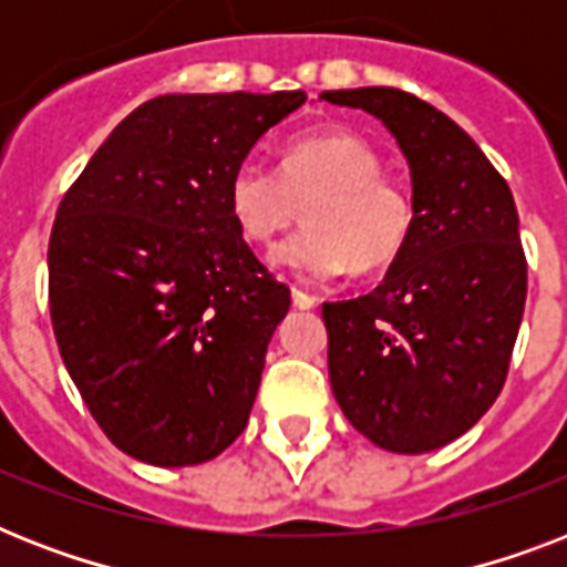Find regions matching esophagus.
I'll use <instances>...</instances> for the list:
<instances>
[{
  "label": "esophagus",
  "instance_id": "esophagus-1",
  "mask_svg": "<svg viewBox=\"0 0 567 567\" xmlns=\"http://www.w3.org/2000/svg\"><path fill=\"white\" fill-rule=\"evenodd\" d=\"M291 293H293V306H300V309H315V306L320 302L315 293H309L306 288H300V285H293Z\"/></svg>",
  "mask_w": 567,
  "mask_h": 567
}]
</instances>
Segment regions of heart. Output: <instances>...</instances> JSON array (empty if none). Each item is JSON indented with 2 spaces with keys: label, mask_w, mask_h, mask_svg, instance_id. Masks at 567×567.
Wrapping results in <instances>:
<instances>
[{
  "label": "heart",
  "mask_w": 567,
  "mask_h": 567,
  "mask_svg": "<svg viewBox=\"0 0 567 567\" xmlns=\"http://www.w3.org/2000/svg\"><path fill=\"white\" fill-rule=\"evenodd\" d=\"M306 214V226L274 249V265L332 279L347 265L373 274L394 261L414 229V199L382 173V158L353 132H320L285 146L279 171L244 162L229 179L231 220L252 247H270Z\"/></svg>",
  "instance_id": "1"
}]
</instances>
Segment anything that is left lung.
I'll use <instances>...</instances> for the list:
<instances>
[{
	"label": "left lung",
	"mask_w": 567,
	"mask_h": 567,
	"mask_svg": "<svg viewBox=\"0 0 567 567\" xmlns=\"http://www.w3.org/2000/svg\"><path fill=\"white\" fill-rule=\"evenodd\" d=\"M396 137L412 171L414 229L382 285L323 302L329 382L364 439L430 453L483 417L509 373L527 300L512 190L430 102L396 87L327 91Z\"/></svg>",
	"instance_id": "1"
}]
</instances>
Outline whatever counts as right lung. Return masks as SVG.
Listing matches in <instances>:
<instances>
[{
    "mask_svg": "<svg viewBox=\"0 0 567 567\" xmlns=\"http://www.w3.org/2000/svg\"><path fill=\"white\" fill-rule=\"evenodd\" d=\"M302 91L167 93L93 153L49 235V315L123 453L199 465L238 439L291 291L229 212V179Z\"/></svg>",
    "mask_w": 567,
    "mask_h": 567,
    "instance_id": "obj_1",
    "label": "right lung"
}]
</instances>
